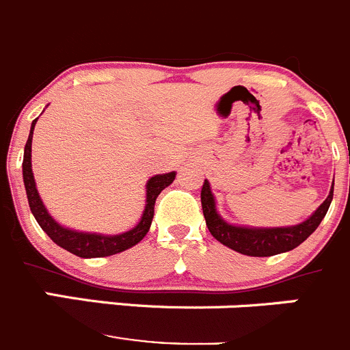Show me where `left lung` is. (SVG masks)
I'll return each mask as SVG.
<instances>
[{"label":"left lung","mask_w":350,"mask_h":350,"mask_svg":"<svg viewBox=\"0 0 350 350\" xmlns=\"http://www.w3.org/2000/svg\"><path fill=\"white\" fill-rule=\"evenodd\" d=\"M332 198H334V185H332L330 195L327 196V200L303 224H297V226L293 227L253 229V227L230 226L226 220L220 219L215 210V200H213L212 191H210L208 181L205 179L202 186L203 217H205L210 234L217 241H220L224 246L230 247L237 253L247 254V256H273V254L286 253V251L299 246L320 226L323 217L327 215Z\"/></svg>","instance_id":"left-lung-1"}]
</instances>
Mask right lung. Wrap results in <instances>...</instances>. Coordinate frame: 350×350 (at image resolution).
Returning <instances> with one entry per match:
<instances>
[{
    "label": "right lung",
    "mask_w": 350,
    "mask_h": 350,
    "mask_svg": "<svg viewBox=\"0 0 350 350\" xmlns=\"http://www.w3.org/2000/svg\"><path fill=\"white\" fill-rule=\"evenodd\" d=\"M37 120L32 121V128H30L29 140L25 144V152H23V183H25L27 198H29V206L32 210L33 217H36L37 224L42 227L44 232L63 250L70 251V253L77 254L80 258H103L111 256V254L121 253V251L128 250V247L135 246L140 243L145 237V234L150 229L152 219H154V205L157 196L164 188H167L176 178V172H167V174H159L148 179L147 183V205H145V212L142 215V220L138 226L128 232L118 234V236H100V234H89V232H77V230H70L66 227H61L53 217L47 213L46 206L42 205L39 193H37L36 181H33L32 174V162H30V152H32V135L33 126H36Z\"/></svg>",
    "instance_id": "obj_1"
}]
</instances>
